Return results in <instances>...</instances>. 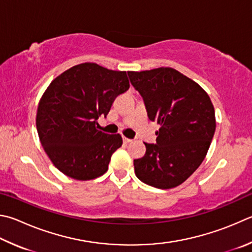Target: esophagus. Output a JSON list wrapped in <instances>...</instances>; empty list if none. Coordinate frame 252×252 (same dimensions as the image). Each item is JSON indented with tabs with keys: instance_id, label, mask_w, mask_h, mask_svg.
<instances>
[{
	"instance_id": "esophagus-1",
	"label": "esophagus",
	"mask_w": 252,
	"mask_h": 252,
	"mask_svg": "<svg viewBox=\"0 0 252 252\" xmlns=\"http://www.w3.org/2000/svg\"><path fill=\"white\" fill-rule=\"evenodd\" d=\"M123 142H125V143H130V142H132V140L131 139H127V138H126V136H123Z\"/></svg>"
}]
</instances>
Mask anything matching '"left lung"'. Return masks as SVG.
I'll use <instances>...</instances> for the list:
<instances>
[{"label": "left lung", "instance_id": "1", "mask_svg": "<svg viewBox=\"0 0 252 252\" xmlns=\"http://www.w3.org/2000/svg\"><path fill=\"white\" fill-rule=\"evenodd\" d=\"M143 98L151 121L161 126L157 143H144L143 158L134 159L135 175L155 189L185 182L202 164L216 129L215 110L205 90L170 67L127 71Z\"/></svg>", "mask_w": 252, "mask_h": 252}]
</instances>
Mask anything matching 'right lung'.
Returning <instances> with one entry per match:
<instances>
[{
  "label": "right lung",
  "mask_w": 252,
  "mask_h": 252,
  "mask_svg": "<svg viewBox=\"0 0 252 252\" xmlns=\"http://www.w3.org/2000/svg\"><path fill=\"white\" fill-rule=\"evenodd\" d=\"M129 87L126 71L94 63L71 67L50 82L38 103L36 127L45 152L59 171L79 181L108 171L122 138L99 131L95 125Z\"/></svg>",
  "instance_id": "1"
}]
</instances>
